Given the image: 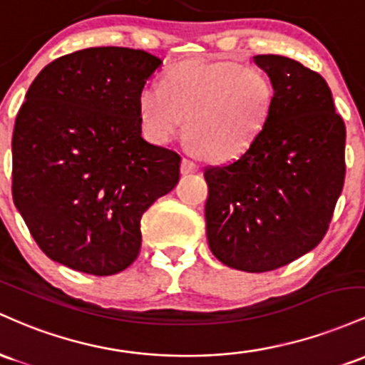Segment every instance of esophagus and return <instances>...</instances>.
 Masks as SVG:
<instances>
[{"instance_id": "34e87169", "label": "esophagus", "mask_w": 365, "mask_h": 365, "mask_svg": "<svg viewBox=\"0 0 365 365\" xmlns=\"http://www.w3.org/2000/svg\"><path fill=\"white\" fill-rule=\"evenodd\" d=\"M198 163H195L193 160H190V158H182L181 162V174H193V172H198Z\"/></svg>"}]
</instances>
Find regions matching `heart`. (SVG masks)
<instances>
[{
    "label": "heart",
    "mask_w": 365,
    "mask_h": 365,
    "mask_svg": "<svg viewBox=\"0 0 365 365\" xmlns=\"http://www.w3.org/2000/svg\"><path fill=\"white\" fill-rule=\"evenodd\" d=\"M272 106L271 79L236 61H181L139 94V117L150 141H172L187 115L190 150L220 162L237 158L257 141Z\"/></svg>",
    "instance_id": "obj_1"
}]
</instances>
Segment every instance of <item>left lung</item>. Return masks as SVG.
<instances>
[{"label": "left lung", "mask_w": 365, "mask_h": 365, "mask_svg": "<svg viewBox=\"0 0 365 365\" xmlns=\"http://www.w3.org/2000/svg\"><path fill=\"white\" fill-rule=\"evenodd\" d=\"M253 61L272 83L271 117L240 158L205 169V220L224 265L267 272L324 237L345 182L346 130L317 72L279 55Z\"/></svg>", "instance_id": "left-lung-1"}]
</instances>
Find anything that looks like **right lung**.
<instances>
[{
	"mask_svg": "<svg viewBox=\"0 0 365 365\" xmlns=\"http://www.w3.org/2000/svg\"><path fill=\"white\" fill-rule=\"evenodd\" d=\"M162 60L88 48L53 60L20 106L14 203L39 248L73 271L112 276L141 248V217L179 181L181 157L141 136L139 94Z\"/></svg>",
	"mask_w": 365,
	"mask_h": 365,
	"instance_id": "right-lung-1",
	"label": "right lung"
}]
</instances>
